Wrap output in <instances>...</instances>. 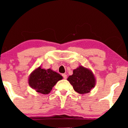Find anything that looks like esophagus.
<instances>
[{
	"mask_svg": "<svg viewBox=\"0 0 128 128\" xmlns=\"http://www.w3.org/2000/svg\"><path fill=\"white\" fill-rule=\"evenodd\" d=\"M62 76H63V78H64V79L67 78V75H66V74H62Z\"/></svg>",
	"mask_w": 128,
	"mask_h": 128,
	"instance_id": "34e87169",
	"label": "esophagus"
}]
</instances>
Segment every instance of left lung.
<instances>
[{"mask_svg": "<svg viewBox=\"0 0 128 128\" xmlns=\"http://www.w3.org/2000/svg\"><path fill=\"white\" fill-rule=\"evenodd\" d=\"M73 72L68 80L72 85L75 92L82 94H86L95 87L96 78L90 69L79 66L73 70Z\"/></svg>", "mask_w": 128, "mask_h": 128, "instance_id": "left-lung-1", "label": "left lung"}]
</instances>
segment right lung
Returning <instances> with one entry per match:
<instances>
[{
    "label": "right lung",
    "mask_w": 128,
    "mask_h": 128,
    "mask_svg": "<svg viewBox=\"0 0 128 128\" xmlns=\"http://www.w3.org/2000/svg\"><path fill=\"white\" fill-rule=\"evenodd\" d=\"M63 77L50 69H41V66L35 69L30 75L28 84L36 92L48 94L53 87Z\"/></svg>",
    "instance_id": "1"
}]
</instances>
